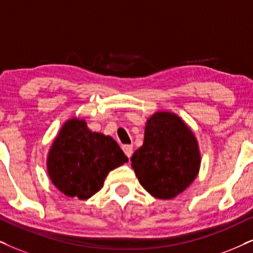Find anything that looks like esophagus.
<instances>
[{"mask_svg": "<svg viewBox=\"0 0 253 253\" xmlns=\"http://www.w3.org/2000/svg\"><path fill=\"white\" fill-rule=\"evenodd\" d=\"M123 150H124L125 154L128 156V158H130L133 154V146L132 145H125V146H123Z\"/></svg>", "mask_w": 253, "mask_h": 253, "instance_id": "esophagus-1", "label": "esophagus"}]
</instances>
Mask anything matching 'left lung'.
<instances>
[{
    "label": "left lung",
    "instance_id": "left-lung-1",
    "mask_svg": "<svg viewBox=\"0 0 253 253\" xmlns=\"http://www.w3.org/2000/svg\"><path fill=\"white\" fill-rule=\"evenodd\" d=\"M148 193L171 200L196 178L201 166L198 142L187 124L171 112H156L147 120L142 146L130 159Z\"/></svg>",
    "mask_w": 253,
    "mask_h": 253
}]
</instances>
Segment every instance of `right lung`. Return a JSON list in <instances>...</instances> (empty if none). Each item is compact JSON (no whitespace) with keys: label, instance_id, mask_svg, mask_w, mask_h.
<instances>
[{"label":"right lung","instance_id":"1","mask_svg":"<svg viewBox=\"0 0 253 253\" xmlns=\"http://www.w3.org/2000/svg\"><path fill=\"white\" fill-rule=\"evenodd\" d=\"M125 162L128 158L111 136L92 132L84 119L72 118L53 140L46 169L64 195L87 200L103 188L108 172Z\"/></svg>","mask_w":253,"mask_h":253}]
</instances>
